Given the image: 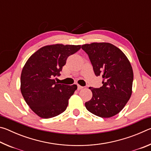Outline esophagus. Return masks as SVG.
I'll return each instance as SVG.
<instances>
[{
  "label": "esophagus",
  "instance_id": "1",
  "mask_svg": "<svg viewBox=\"0 0 151 151\" xmlns=\"http://www.w3.org/2000/svg\"><path fill=\"white\" fill-rule=\"evenodd\" d=\"M82 88H83V86H80L79 85H77V89H78V90H81V89H82Z\"/></svg>",
  "mask_w": 151,
  "mask_h": 151
}]
</instances>
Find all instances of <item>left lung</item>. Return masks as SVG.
I'll return each instance as SVG.
<instances>
[{"label":"left lung","instance_id":"8db88e82","mask_svg":"<svg viewBox=\"0 0 151 151\" xmlns=\"http://www.w3.org/2000/svg\"><path fill=\"white\" fill-rule=\"evenodd\" d=\"M96 76L103 78L100 88L90 87L93 97L85 103L89 112L102 118L118 114L131 98L133 71L129 60L115 46L107 42L82 45Z\"/></svg>","mask_w":151,"mask_h":151}]
</instances>
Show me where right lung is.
<instances>
[{"label":"right lung","instance_id":"right-lung-1","mask_svg":"<svg viewBox=\"0 0 151 151\" xmlns=\"http://www.w3.org/2000/svg\"><path fill=\"white\" fill-rule=\"evenodd\" d=\"M80 49V45L45 46L27 61L20 76V91L24 101L38 116L49 119L66 110L77 86L58 84L55 77L60 75L67 58Z\"/></svg>","mask_w":151,"mask_h":151}]
</instances>
